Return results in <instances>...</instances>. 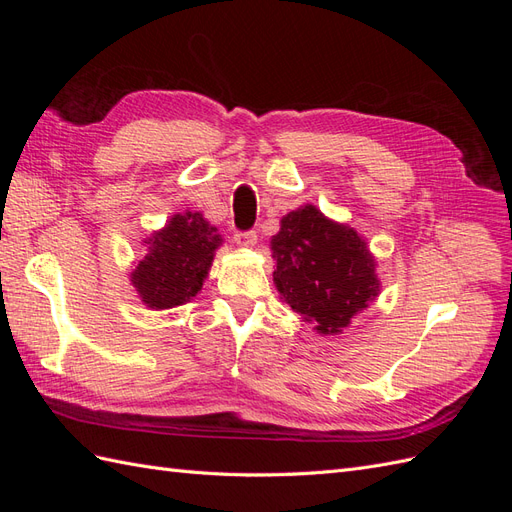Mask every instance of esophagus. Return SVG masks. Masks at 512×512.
Here are the masks:
<instances>
[{
  "mask_svg": "<svg viewBox=\"0 0 512 512\" xmlns=\"http://www.w3.org/2000/svg\"><path fill=\"white\" fill-rule=\"evenodd\" d=\"M235 241H237V245H241V247H254V245H256V241H258V235H256V230L237 232V235H235Z\"/></svg>",
  "mask_w": 512,
  "mask_h": 512,
  "instance_id": "obj_1",
  "label": "esophagus"
}]
</instances>
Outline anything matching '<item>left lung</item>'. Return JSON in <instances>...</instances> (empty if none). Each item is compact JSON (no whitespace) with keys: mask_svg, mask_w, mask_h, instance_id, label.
I'll return each mask as SVG.
<instances>
[{"mask_svg":"<svg viewBox=\"0 0 512 512\" xmlns=\"http://www.w3.org/2000/svg\"><path fill=\"white\" fill-rule=\"evenodd\" d=\"M271 252L277 292L322 335L342 333L380 294L367 243L314 205L284 215Z\"/></svg>","mask_w":512,"mask_h":512,"instance_id":"1","label":"left lung"}]
</instances>
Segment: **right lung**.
<instances>
[{
  "mask_svg": "<svg viewBox=\"0 0 512 512\" xmlns=\"http://www.w3.org/2000/svg\"><path fill=\"white\" fill-rule=\"evenodd\" d=\"M145 243L149 254L138 260L130 282L147 307L170 309L188 303L203 288L222 235L203 213L185 211L175 213Z\"/></svg>",
  "mask_w": 512,
  "mask_h": 512,
  "instance_id": "right-lung-1",
  "label": "right lung"
}]
</instances>
